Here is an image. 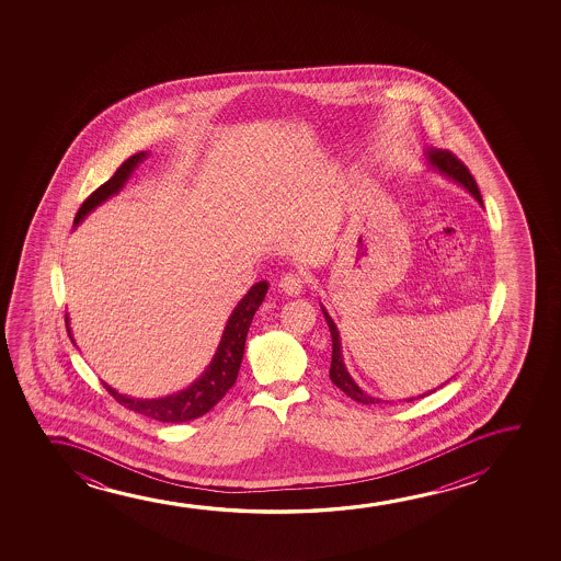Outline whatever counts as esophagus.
<instances>
[{"label":"esophagus","instance_id":"obj_1","mask_svg":"<svg viewBox=\"0 0 561 561\" xmlns=\"http://www.w3.org/2000/svg\"><path fill=\"white\" fill-rule=\"evenodd\" d=\"M302 287H305V279L297 276V274H287V276L282 277V282H279V289H282L287 297H299L300 293H302Z\"/></svg>","mask_w":561,"mask_h":561}]
</instances>
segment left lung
<instances>
[{
  "instance_id": "8db88e82",
  "label": "left lung",
  "mask_w": 561,
  "mask_h": 561,
  "mask_svg": "<svg viewBox=\"0 0 561 561\" xmlns=\"http://www.w3.org/2000/svg\"><path fill=\"white\" fill-rule=\"evenodd\" d=\"M423 159H425L430 169L437 170L440 176L448 178V180H453L454 184L463 187V190L483 207V197H481V192H479V187H477L476 180H473V176L469 174V170L466 169L453 153L443 151V149H435V147H425V149H423ZM320 308H322L323 318H325L328 328H330L331 343H333L330 368V379L333 381V385L345 392L346 397H351V399L360 402V404H379V402L392 404V400L371 397V394H368V392L362 389L360 385L354 381L353 376H351L348 369H346L345 358H343V348H341V335H339L337 323L333 322V318H331L330 312L325 310L322 302H320ZM448 381H450V379H448ZM448 381H445L443 385L448 383ZM443 385H438L437 389H440ZM437 389H431V391H425L423 394H417V397H410V399H404V402L422 399V397H427V394L437 391Z\"/></svg>"
}]
</instances>
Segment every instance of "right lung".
<instances>
[{"mask_svg":"<svg viewBox=\"0 0 561 561\" xmlns=\"http://www.w3.org/2000/svg\"><path fill=\"white\" fill-rule=\"evenodd\" d=\"M147 157H149V151H141V153L131 154L128 161H124L121 169L116 170L115 176L98 187L82 203V207H80L77 218H75V228L84 222L85 216L93 213L105 201L115 197L116 193L123 192V187L130 180L134 170L138 169ZM266 293H268V282L262 279L245 293L243 299L239 300L236 308L231 310L228 322L224 325L222 337H220V343L216 346L215 354L208 362L207 368L192 385H187L182 391L172 392V394L159 397V399H136V397H128V394L116 391L105 381H103V385L107 387V391L123 407L136 412V414L157 420V422H192V420H197L201 415L207 414L210 408L224 399V394L230 391L233 383H236V379H238L239 366H241L243 353H245L247 333H249V328L253 322L254 312L261 307ZM67 331H69L72 345H77V341L72 337V330H70L69 314H67Z\"/></svg>","mask_w":561,"mask_h":561,"instance_id":"obj_1","label":"right lung"}]
</instances>
